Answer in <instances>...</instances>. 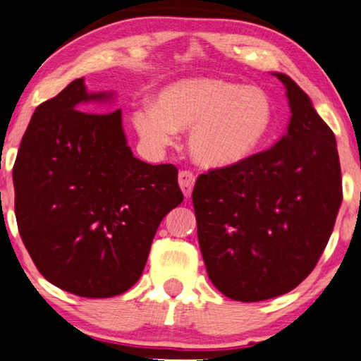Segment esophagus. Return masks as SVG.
Returning <instances> with one entry per match:
<instances>
[{"instance_id":"1","label":"esophagus","mask_w":361,"mask_h":361,"mask_svg":"<svg viewBox=\"0 0 361 361\" xmlns=\"http://www.w3.org/2000/svg\"><path fill=\"white\" fill-rule=\"evenodd\" d=\"M196 178L191 171H180V176H178V183H180V188L183 191L186 198H190L191 193H193Z\"/></svg>"}]
</instances>
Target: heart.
Instances as JSON below:
<instances>
[{"label":"heart","mask_w":361,"mask_h":361,"mask_svg":"<svg viewBox=\"0 0 361 361\" xmlns=\"http://www.w3.org/2000/svg\"><path fill=\"white\" fill-rule=\"evenodd\" d=\"M143 145L153 152L170 147L190 128L191 157L201 166L221 170L243 165L266 145L274 125L271 95L218 77H193L168 84L132 115Z\"/></svg>","instance_id":"1"}]
</instances>
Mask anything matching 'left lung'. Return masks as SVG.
Here are the masks:
<instances>
[{
	"mask_svg": "<svg viewBox=\"0 0 361 361\" xmlns=\"http://www.w3.org/2000/svg\"><path fill=\"white\" fill-rule=\"evenodd\" d=\"M290 118L269 150L200 175L198 241L216 289L241 302L287 294L314 271L340 204L337 140L309 95L282 72Z\"/></svg>",
	"mask_w": 361,
	"mask_h": 361,
	"instance_id": "1",
	"label": "left lung"
}]
</instances>
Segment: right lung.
<instances>
[{
    "mask_svg": "<svg viewBox=\"0 0 361 361\" xmlns=\"http://www.w3.org/2000/svg\"><path fill=\"white\" fill-rule=\"evenodd\" d=\"M114 92L84 77L32 114L13 168L19 234L51 284L87 299L140 279L161 219L183 201L175 165L133 157Z\"/></svg>",
    "mask_w": 361,
    "mask_h": 361,
    "instance_id": "obj_1",
    "label": "right lung"
}]
</instances>
